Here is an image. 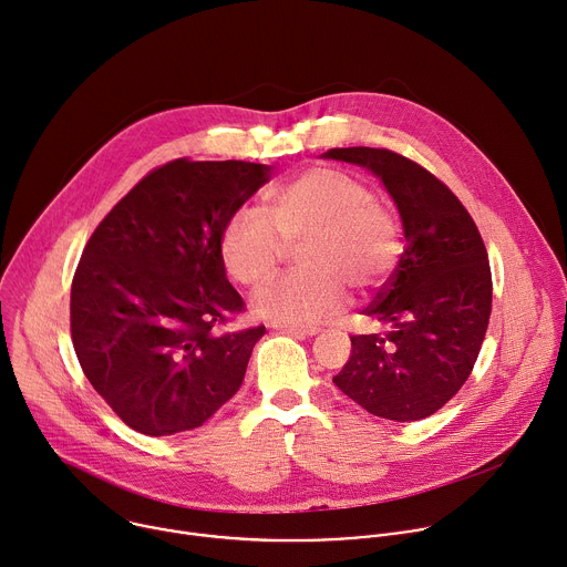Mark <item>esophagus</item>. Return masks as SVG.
<instances>
[{"instance_id": "34e87169", "label": "esophagus", "mask_w": 567, "mask_h": 567, "mask_svg": "<svg viewBox=\"0 0 567 567\" xmlns=\"http://www.w3.org/2000/svg\"><path fill=\"white\" fill-rule=\"evenodd\" d=\"M270 328L281 330V332H290V334H317L319 328L317 326H297V323H286V321H270Z\"/></svg>"}]
</instances>
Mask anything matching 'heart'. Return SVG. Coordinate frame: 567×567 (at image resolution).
I'll return each mask as SVG.
<instances>
[{
    "mask_svg": "<svg viewBox=\"0 0 567 567\" xmlns=\"http://www.w3.org/2000/svg\"><path fill=\"white\" fill-rule=\"evenodd\" d=\"M268 216L235 212L220 233V259L244 286L268 284L288 248L299 246L303 270L292 272L255 299L257 312L288 323H315L358 290L380 286L402 255L395 212L373 198L371 187L334 167H310L266 194Z\"/></svg>",
    "mask_w": 567,
    "mask_h": 567,
    "instance_id": "obj_1",
    "label": "heart"
}]
</instances>
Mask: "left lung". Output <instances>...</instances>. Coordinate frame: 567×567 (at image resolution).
I'll return each mask as SVG.
<instances>
[{
	"label": "left lung",
	"mask_w": 567,
	"mask_h": 567,
	"mask_svg": "<svg viewBox=\"0 0 567 567\" xmlns=\"http://www.w3.org/2000/svg\"><path fill=\"white\" fill-rule=\"evenodd\" d=\"M323 158L371 169L393 196L404 255L364 315L384 330L351 337L332 382L378 417L411 422L442 409L472 375L492 315V270L474 218L422 165L375 147Z\"/></svg>",
	"instance_id": "left-lung-1"
}]
</instances>
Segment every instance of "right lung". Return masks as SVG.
I'll use <instances>...</instances> for the list:
<instances>
[{
  "instance_id": "right-lung-1",
  "label": "right lung",
  "mask_w": 567,
  "mask_h": 567,
  "mask_svg": "<svg viewBox=\"0 0 567 567\" xmlns=\"http://www.w3.org/2000/svg\"><path fill=\"white\" fill-rule=\"evenodd\" d=\"M270 165L176 158L100 220L71 284L78 362L127 426L172 435L209 420L244 382L266 326L216 334L244 310L220 233Z\"/></svg>"
}]
</instances>
